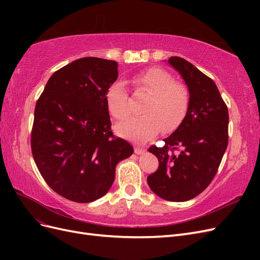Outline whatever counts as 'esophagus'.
<instances>
[{"label":"esophagus","instance_id":"esophagus-1","mask_svg":"<svg viewBox=\"0 0 260 260\" xmlns=\"http://www.w3.org/2000/svg\"><path fill=\"white\" fill-rule=\"evenodd\" d=\"M144 152H145V148H144V147L137 146V147L135 148V153H136L137 155H141V154H143Z\"/></svg>","mask_w":260,"mask_h":260}]
</instances>
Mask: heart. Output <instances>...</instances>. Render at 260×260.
<instances>
[{"mask_svg":"<svg viewBox=\"0 0 260 260\" xmlns=\"http://www.w3.org/2000/svg\"><path fill=\"white\" fill-rule=\"evenodd\" d=\"M136 88L151 94L143 107L144 115L133 116L116 125L118 136L137 142L155 137L161 129L172 131L182 122L188 107V94L182 84L159 68L148 69L132 78ZM108 112L116 119L130 113L129 95L122 81H115L105 94Z\"/></svg>","mask_w":260,"mask_h":260,"instance_id":"b5f03b06","label":"heart"}]
</instances>
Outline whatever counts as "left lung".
<instances>
[{
    "mask_svg": "<svg viewBox=\"0 0 260 260\" xmlns=\"http://www.w3.org/2000/svg\"><path fill=\"white\" fill-rule=\"evenodd\" d=\"M168 64L182 77L190 99L184 119L164 139L165 145L148 148L159 166L147 183L162 200L185 202L201 194L216 175L228 146L229 114L209 77L178 56L170 57Z\"/></svg>",
    "mask_w": 260,
    "mask_h": 260,
    "instance_id": "1",
    "label": "left lung"
}]
</instances>
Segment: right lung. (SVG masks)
<instances>
[{
	"mask_svg": "<svg viewBox=\"0 0 260 260\" xmlns=\"http://www.w3.org/2000/svg\"><path fill=\"white\" fill-rule=\"evenodd\" d=\"M115 60L83 57L55 72L35 109L34 159L45 182L77 203L101 199L115 180L117 164L133 147L115 138L106 105L116 81Z\"/></svg>",
	"mask_w": 260,
	"mask_h": 260,
	"instance_id": "right-lung-1",
	"label": "right lung"
}]
</instances>
